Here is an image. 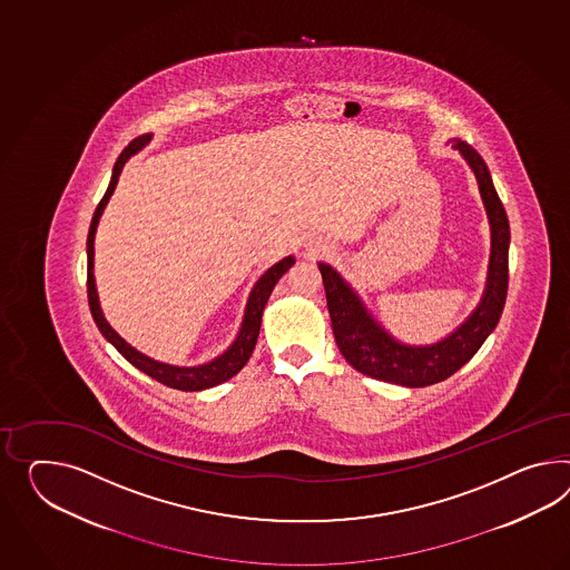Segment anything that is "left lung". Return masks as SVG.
Returning a JSON list of instances; mask_svg holds the SVG:
<instances>
[{
	"label": "left lung",
	"mask_w": 570,
	"mask_h": 570,
	"mask_svg": "<svg viewBox=\"0 0 570 570\" xmlns=\"http://www.w3.org/2000/svg\"><path fill=\"white\" fill-rule=\"evenodd\" d=\"M453 148L465 157L478 177L492 229V254L482 302L454 333L425 347L399 343L372 318L357 293L351 289L347 281H343L333 266L318 264L336 347L357 372L370 379L393 382L409 389L442 382L468 364L500 321L509 292L511 229L507 210L498 198L488 165L483 163L480 153L463 140H453Z\"/></svg>",
	"instance_id": "1"
}]
</instances>
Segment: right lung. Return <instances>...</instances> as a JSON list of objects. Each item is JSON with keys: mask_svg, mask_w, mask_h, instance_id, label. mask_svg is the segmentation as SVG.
Wrapping results in <instances>:
<instances>
[{"mask_svg": "<svg viewBox=\"0 0 570 570\" xmlns=\"http://www.w3.org/2000/svg\"><path fill=\"white\" fill-rule=\"evenodd\" d=\"M150 140V134L138 136L134 138L128 147L121 150V155L117 157L116 165H114V174H111V181L109 188L105 191L101 203L97 206L92 220H90V229H88L87 239V256H88V275H87V292H88V306H90V314L97 322L101 335L116 347L134 367H138L140 372L148 374L150 379L161 382L165 386H171L177 391H205V389H213L225 380L234 379L235 374L248 364L249 355L256 347L258 341V333H261V322H263V312L271 293L275 289L278 278L283 277L293 264L295 258L287 256L283 261H278L275 266H271L263 277L256 281L254 289L249 293L248 306L244 312V322L242 328L237 333V338L232 343V347L225 351L219 357H215L213 362L203 365H194V367H179V365L163 364L157 360H150L145 353L134 350L130 343H126L121 336L117 335L116 331L109 326V322L105 321L102 316L101 306H99V295H97V287H95V275H92V266H95V232L97 225L101 219L102 208L109 203L111 194L116 190L117 179L124 169L126 161L130 159L131 155H136L140 148H145Z\"/></svg>", "mask_w": 570, "mask_h": 570, "instance_id": "obj_1", "label": "right lung"}]
</instances>
